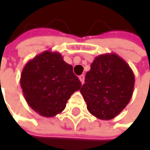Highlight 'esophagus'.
<instances>
[{
    "instance_id": "obj_1",
    "label": "esophagus",
    "mask_w": 150,
    "mask_h": 150,
    "mask_svg": "<svg viewBox=\"0 0 150 150\" xmlns=\"http://www.w3.org/2000/svg\"><path fill=\"white\" fill-rule=\"evenodd\" d=\"M79 80H80V82L82 83H83V82H84V76H83V74H82V76H79Z\"/></svg>"
}]
</instances>
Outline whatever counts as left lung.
Instances as JSON below:
<instances>
[{
    "label": "left lung",
    "mask_w": 150,
    "mask_h": 150,
    "mask_svg": "<svg viewBox=\"0 0 150 150\" xmlns=\"http://www.w3.org/2000/svg\"><path fill=\"white\" fill-rule=\"evenodd\" d=\"M135 76L127 62L115 53L94 58L80 90L91 114L112 120L122 112L133 93Z\"/></svg>",
    "instance_id": "1"
}]
</instances>
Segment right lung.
Returning a JSON list of instances; mask_svg holds the SVG:
<instances>
[{
    "mask_svg": "<svg viewBox=\"0 0 150 150\" xmlns=\"http://www.w3.org/2000/svg\"><path fill=\"white\" fill-rule=\"evenodd\" d=\"M20 82L28 106L47 118L64 111L70 96L82 84L73 73V67L64 61L60 53L50 50L27 63Z\"/></svg>",
    "mask_w": 150,
    "mask_h": 150,
    "instance_id": "add662e5",
    "label": "right lung"
}]
</instances>
